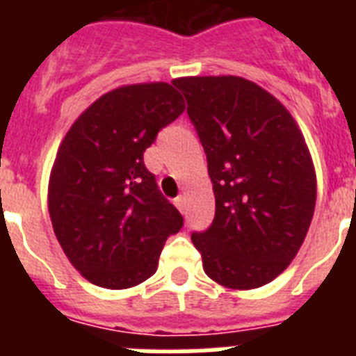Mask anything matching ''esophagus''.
I'll return each instance as SVG.
<instances>
[{
    "mask_svg": "<svg viewBox=\"0 0 356 356\" xmlns=\"http://www.w3.org/2000/svg\"><path fill=\"white\" fill-rule=\"evenodd\" d=\"M173 203H175V207H177L181 212L186 211V197H184V195H179L177 200L173 201Z\"/></svg>",
    "mask_w": 356,
    "mask_h": 356,
    "instance_id": "1",
    "label": "esophagus"
}]
</instances>
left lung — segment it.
<instances>
[{
	"label": "left lung",
	"mask_w": 356,
	"mask_h": 356,
	"mask_svg": "<svg viewBox=\"0 0 356 356\" xmlns=\"http://www.w3.org/2000/svg\"><path fill=\"white\" fill-rule=\"evenodd\" d=\"M207 153L216 214L192 242L212 281L251 290L298 254L316 207V172L303 133L270 92L234 75L181 77Z\"/></svg>",
	"instance_id": "left-lung-1"
}]
</instances>
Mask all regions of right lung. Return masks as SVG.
<instances>
[{
  "label": "right lung",
  "mask_w": 356,
  "mask_h": 356,
  "mask_svg": "<svg viewBox=\"0 0 356 356\" xmlns=\"http://www.w3.org/2000/svg\"><path fill=\"white\" fill-rule=\"evenodd\" d=\"M184 111L168 83L125 85L103 94L70 127L53 162L47 209L75 270L111 290L156 271L183 216L161 194L144 151Z\"/></svg>",
  "instance_id": "1"
}]
</instances>
